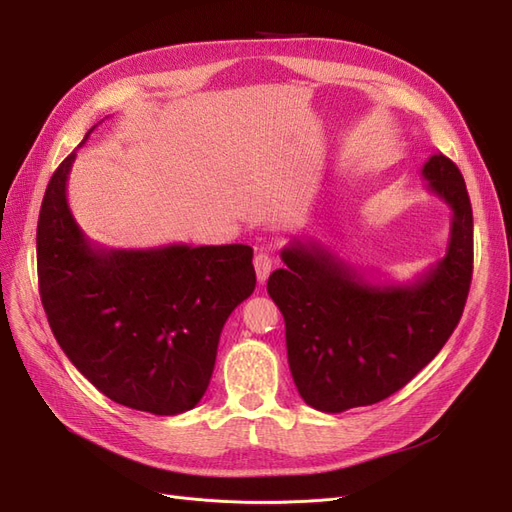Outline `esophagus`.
<instances>
[{
    "mask_svg": "<svg viewBox=\"0 0 512 512\" xmlns=\"http://www.w3.org/2000/svg\"><path fill=\"white\" fill-rule=\"evenodd\" d=\"M254 267H256V277H258V282L262 284V282H267V277H269V273H271V269H273V256L271 254H267V252H260V254H256V258H254Z\"/></svg>",
    "mask_w": 512,
    "mask_h": 512,
    "instance_id": "esophagus-1",
    "label": "esophagus"
}]
</instances>
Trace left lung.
I'll return each instance as SVG.
<instances>
[{
	"instance_id": "left-lung-1",
	"label": "left lung",
	"mask_w": 512,
	"mask_h": 512,
	"mask_svg": "<svg viewBox=\"0 0 512 512\" xmlns=\"http://www.w3.org/2000/svg\"><path fill=\"white\" fill-rule=\"evenodd\" d=\"M427 188L451 207L446 254L412 284H380L318 241H292L267 290L286 322L299 395L320 412L371 406L397 393L453 335L472 282V205L459 168L433 153Z\"/></svg>"
}]
</instances>
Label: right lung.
<instances>
[{"mask_svg":"<svg viewBox=\"0 0 512 512\" xmlns=\"http://www.w3.org/2000/svg\"><path fill=\"white\" fill-rule=\"evenodd\" d=\"M74 158L46 185L36 232L40 299L57 344L121 406L160 416L192 410L209 386L224 322L256 288L254 250L94 245L68 207Z\"/></svg>","mask_w":512,"mask_h":512,"instance_id":"obj_1","label":"right lung"}]
</instances>
